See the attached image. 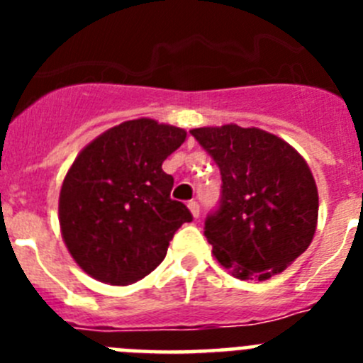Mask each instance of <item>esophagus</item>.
<instances>
[{
    "instance_id": "1",
    "label": "esophagus",
    "mask_w": 363,
    "mask_h": 363,
    "mask_svg": "<svg viewBox=\"0 0 363 363\" xmlns=\"http://www.w3.org/2000/svg\"><path fill=\"white\" fill-rule=\"evenodd\" d=\"M187 207H189V211L192 213V216H194V218L200 216V205H198V201H194V200L189 201Z\"/></svg>"
}]
</instances>
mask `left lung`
Masks as SVG:
<instances>
[{
    "instance_id": "1",
    "label": "left lung",
    "mask_w": 363,
    "mask_h": 363,
    "mask_svg": "<svg viewBox=\"0 0 363 363\" xmlns=\"http://www.w3.org/2000/svg\"><path fill=\"white\" fill-rule=\"evenodd\" d=\"M191 134L221 174L220 209L205 220L214 258L240 280L264 281L311 245L318 189L294 147L256 127H200Z\"/></svg>"
}]
</instances>
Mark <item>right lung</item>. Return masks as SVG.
Returning <instances> with one entry per match:
<instances>
[{
	"instance_id": "right-lung-1",
	"label": "right lung",
	"mask_w": 363,
	"mask_h": 363,
	"mask_svg": "<svg viewBox=\"0 0 363 363\" xmlns=\"http://www.w3.org/2000/svg\"><path fill=\"white\" fill-rule=\"evenodd\" d=\"M187 133L156 120L123 121L92 140L60 191L62 238L74 262L98 281L129 285L163 262L192 214L171 198L162 163Z\"/></svg>"
}]
</instances>
